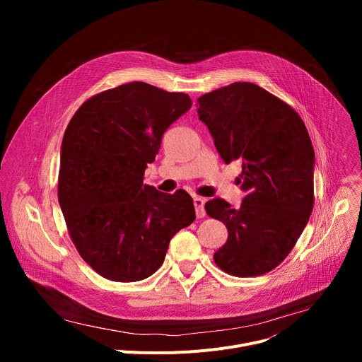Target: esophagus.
<instances>
[{
  "label": "esophagus",
  "instance_id": "esophagus-1",
  "mask_svg": "<svg viewBox=\"0 0 362 362\" xmlns=\"http://www.w3.org/2000/svg\"><path fill=\"white\" fill-rule=\"evenodd\" d=\"M193 204H194V211H196V216L200 219V218H204L206 212H204V199L203 197H193Z\"/></svg>",
  "mask_w": 362,
  "mask_h": 362
}]
</instances>
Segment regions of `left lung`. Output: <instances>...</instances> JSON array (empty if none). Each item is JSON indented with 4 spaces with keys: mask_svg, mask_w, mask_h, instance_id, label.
Returning a JSON list of instances; mask_svg holds the SVG:
<instances>
[{
    "mask_svg": "<svg viewBox=\"0 0 362 362\" xmlns=\"http://www.w3.org/2000/svg\"><path fill=\"white\" fill-rule=\"evenodd\" d=\"M222 160H239L246 193L235 209L223 199L204 209L228 229L215 264L247 278L275 269L289 255L314 208V147L299 115L253 83H232L197 98Z\"/></svg>",
    "mask_w": 362,
    "mask_h": 362,
    "instance_id": "left-lung-1",
    "label": "left lung"
}]
</instances>
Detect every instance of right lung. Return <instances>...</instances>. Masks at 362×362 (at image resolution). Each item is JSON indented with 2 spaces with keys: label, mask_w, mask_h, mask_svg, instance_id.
Listing matches in <instances>:
<instances>
[{
  "label": "right lung",
  "mask_w": 362,
  "mask_h": 362,
  "mask_svg": "<svg viewBox=\"0 0 362 362\" xmlns=\"http://www.w3.org/2000/svg\"><path fill=\"white\" fill-rule=\"evenodd\" d=\"M192 107L185 93L132 81L86 100L63 137L59 202L80 256L98 275L136 282L156 272L196 215L190 194L143 183L163 133Z\"/></svg>",
  "instance_id": "1"
}]
</instances>
